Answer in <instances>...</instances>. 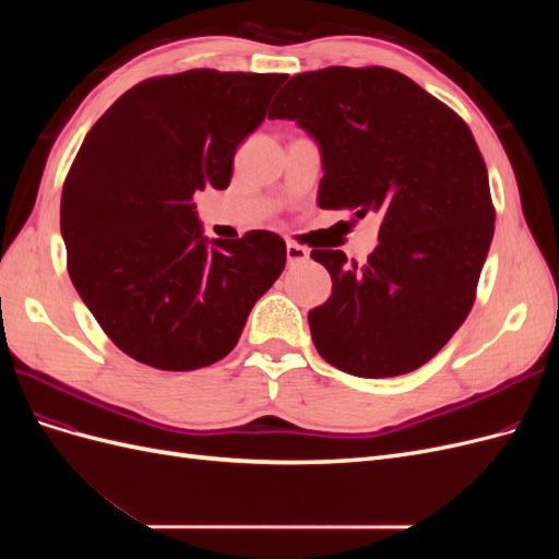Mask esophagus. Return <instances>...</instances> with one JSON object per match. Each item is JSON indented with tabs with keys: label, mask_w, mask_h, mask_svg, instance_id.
Here are the masks:
<instances>
[{
	"label": "esophagus",
	"mask_w": 559,
	"mask_h": 559,
	"mask_svg": "<svg viewBox=\"0 0 559 559\" xmlns=\"http://www.w3.org/2000/svg\"><path fill=\"white\" fill-rule=\"evenodd\" d=\"M310 259V251L306 249V247H300V245H294V242H289L286 245V263L289 265H298V263H306Z\"/></svg>",
	"instance_id": "34e87169"
}]
</instances>
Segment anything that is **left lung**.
<instances>
[{
  "mask_svg": "<svg viewBox=\"0 0 559 559\" xmlns=\"http://www.w3.org/2000/svg\"><path fill=\"white\" fill-rule=\"evenodd\" d=\"M270 118L317 142L321 210L380 216L364 265L312 249L333 282L308 314L312 343L357 378H394L436 357L464 324L495 235L487 167L468 126L384 67L296 74Z\"/></svg>",
  "mask_w": 559,
  "mask_h": 559,
  "instance_id": "obj_1",
  "label": "left lung"
}]
</instances>
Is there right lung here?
I'll return each instance as SVG.
<instances>
[{"instance_id":"obj_1","label":"right lung","mask_w":559,"mask_h":559,"mask_svg":"<svg viewBox=\"0 0 559 559\" xmlns=\"http://www.w3.org/2000/svg\"><path fill=\"white\" fill-rule=\"evenodd\" d=\"M284 74L191 70L123 93L83 140L60 202L74 289L134 361L205 368L238 345L286 263L270 230L202 233L193 193L224 191Z\"/></svg>"}]
</instances>
